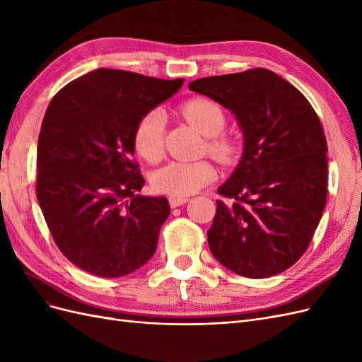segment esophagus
Wrapping results in <instances>:
<instances>
[{
  "mask_svg": "<svg viewBox=\"0 0 362 362\" xmlns=\"http://www.w3.org/2000/svg\"><path fill=\"white\" fill-rule=\"evenodd\" d=\"M185 202H189L187 196H170L169 198V204L172 208H177L180 205H184Z\"/></svg>",
  "mask_w": 362,
  "mask_h": 362,
  "instance_id": "34e87169",
  "label": "esophagus"
}]
</instances>
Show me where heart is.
<instances>
[{
  "label": "heart",
  "instance_id": "heart-1",
  "mask_svg": "<svg viewBox=\"0 0 362 362\" xmlns=\"http://www.w3.org/2000/svg\"><path fill=\"white\" fill-rule=\"evenodd\" d=\"M182 116L208 137L206 148L221 160H231L237 152V144L223 134L225 113L217 103L208 98H193L181 107ZM164 115L160 110H151L140 117L134 129V148L137 154L146 161H157L163 154ZM217 172L206 160L201 161H172L158 169L152 178L156 190L170 196H189L199 192L206 184L214 181Z\"/></svg>",
  "mask_w": 362,
  "mask_h": 362
}]
</instances>
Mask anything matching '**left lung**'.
<instances>
[{"label": "left lung", "instance_id": "8db88e82", "mask_svg": "<svg viewBox=\"0 0 362 362\" xmlns=\"http://www.w3.org/2000/svg\"><path fill=\"white\" fill-rule=\"evenodd\" d=\"M189 89L231 110L243 156L217 193L208 246L246 278L287 270L308 249L327 193V145L320 119L293 84L264 68L194 80Z\"/></svg>", "mask_w": 362, "mask_h": 362}]
</instances>
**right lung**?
<instances>
[{
  "mask_svg": "<svg viewBox=\"0 0 362 362\" xmlns=\"http://www.w3.org/2000/svg\"><path fill=\"white\" fill-rule=\"evenodd\" d=\"M184 83L95 69L52 98L37 141L36 194L54 242L101 278L140 269L170 214L166 198L141 196L134 129Z\"/></svg>",
  "mask_w": 362,
  "mask_h": 362,
  "instance_id": "add662e5",
  "label": "right lung"
}]
</instances>
